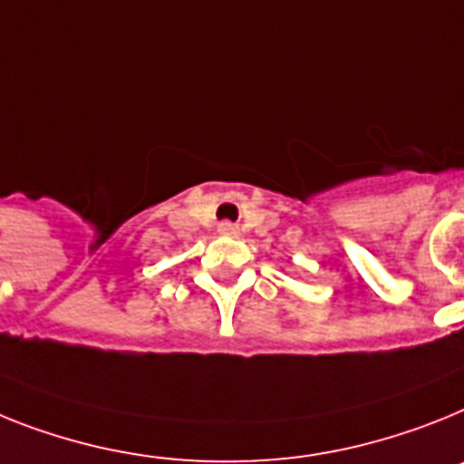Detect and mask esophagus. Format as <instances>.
I'll return each instance as SVG.
<instances>
[{"instance_id":"obj_1","label":"esophagus","mask_w":464,"mask_h":464,"mask_svg":"<svg viewBox=\"0 0 464 464\" xmlns=\"http://www.w3.org/2000/svg\"><path fill=\"white\" fill-rule=\"evenodd\" d=\"M219 231L224 233V236H236V233H238V228H236V226H233L231 221H224V224L219 226Z\"/></svg>"}]
</instances>
